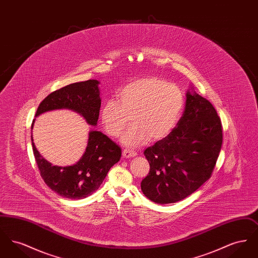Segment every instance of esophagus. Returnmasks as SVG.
Returning <instances> with one entry per match:
<instances>
[{
	"instance_id": "obj_1",
	"label": "esophagus",
	"mask_w": 258,
	"mask_h": 258,
	"mask_svg": "<svg viewBox=\"0 0 258 258\" xmlns=\"http://www.w3.org/2000/svg\"><path fill=\"white\" fill-rule=\"evenodd\" d=\"M136 155H137V153L135 152V151H132V150H126V149H125V150H123V158H125V159L136 157Z\"/></svg>"
}]
</instances>
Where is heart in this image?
Segmentation results:
<instances>
[{
  "mask_svg": "<svg viewBox=\"0 0 258 258\" xmlns=\"http://www.w3.org/2000/svg\"><path fill=\"white\" fill-rule=\"evenodd\" d=\"M179 87L157 77L136 79L121 88L117 101L108 99L100 110V121L107 135L118 137L130 118L133 126L121 141L126 147H139L148 140L158 141L170 134L184 108Z\"/></svg>",
  "mask_w": 258,
  "mask_h": 258,
  "instance_id": "obj_1",
  "label": "heart"
}]
</instances>
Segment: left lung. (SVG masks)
Listing matches in <instances>:
<instances>
[{"mask_svg": "<svg viewBox=\"0 0 258 258\" xmlns=\"http://www.w3.org/2000/svg\"><path fill=\"white\" fill-rule=\"evenodd\" d=\"M190 90L177 126L144 151L150 172L141 189L159 204L175 203L195 192L210 179L221 152V119L209 100Z\"/></svg>", "mask_w": 258, "mask_h": 258, "instance_id": "left-lung-1", "label": "left lung"}]
</instances>
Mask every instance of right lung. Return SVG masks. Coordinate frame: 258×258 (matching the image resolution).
<instances>
[{
    "label": "right lung",
    "mask_w": 258,
    "mask_h": 258,
    "mask_svg": "<svg viewBox=\"0 0 258 258\" xmlns=\"http://www.w3.org/2000/svg\"><path fill=\"white\" fill-rule=\"evenodd\" d=\"M98 80L90 79L62 87L51 93L37 107L36 117L47 111L70 109L79 113L91 125L98 123L101 99ZM33 121L32 128L34 125ZM32 146L37 167L45 184L60 197L82 199L95 192L111 167L121 158V148L98 131L89 133L86 151L74 165H52Z\"/></svg>",
    "instance_id": "1"
}]
</instances>
